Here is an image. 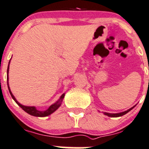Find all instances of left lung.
Listing matches in <instances>:
<instances>
[{"instance_id": "obj_1", "label": "left lung", "mask_w": 149, "mask_h": 149, "mask_svg": "<svg viewBox=\"0 0 149 149\" xmlns=\"http://www.w3.org/2000/svg\"><path fill=\"white\" fill-rule=\"evenodd\" d=\"M135 107V106L134 107H132V108L129 109L128 110H127V111H123V112H120V113H116V114H111V113H108V112H104V114H105V115L108 116V117H121V116H123L125 115V114H127V112H129L130 110H132V109Z\"/></svg>"}]
</instances>
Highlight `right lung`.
<instances>
[{"instance_id": "1", "label": "right lung", "mask_w": 149, "mask_h": 149, "mask_svg": "<svg viewBox=\"0 0 149 149\" xmlns=\"http://www.w3.org/2000/svg\"><path fill=\"white\" fill-rule=\"evenodd\" d=\"M10 61H11V59H10L9 63H8V69H7V85H8V91H9L10 94H11V97H12L13 99L14 100L16 103L23 110L26 112L27 114H30V115L34 116V117H47V116L50 115L52 113H54V111H56L58 108L60 107V106L61 105V103H62L63 99L64 98V95H65V93H63L62 95H61V97L59 98V99L55 102L54 104H53L52 105H51L49 107V108L48 109L45 110V111H39L36 109L35 107H28V106H24L22 105V104H20L19 102L17 101V100L16 99V98L14 97V95H13V93H11V89H10V87L8 85V71H9V64H10Z\"/></svg>"}]
</instances>
